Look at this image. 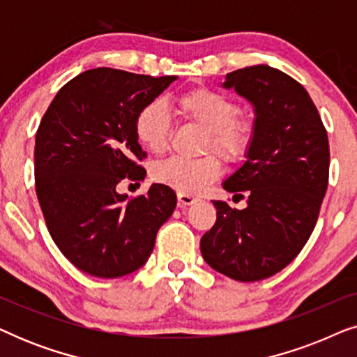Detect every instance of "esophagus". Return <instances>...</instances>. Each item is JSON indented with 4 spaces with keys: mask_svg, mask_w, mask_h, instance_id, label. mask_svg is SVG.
I'll return each mask as SVG.
<instances>
[{
    "mask_svg": "<svg viewBox=\"0 0 357 357\" xmlns=\"http://www.w3.org/2000/svg\"><path fill=\"white\" fill-rule=\"evenodd\" d=\"M178 197V206L180 208H185V206H190V204L197 203L198 202V197H195V195H188V193H177Z\"/></svg>",
    "mask_w": 357,
    "mask_h": 357,
    "instance_id": "34e87169",
    "label": "esophagus"
}]
</instances>
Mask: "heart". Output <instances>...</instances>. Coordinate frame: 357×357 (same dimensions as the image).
<instances>
[{
	"instance_id": "1",
	"label": "heart",
	"mask_w": 357,
	"mask_h": 357,
	"mask_svg": "<svg viewBox=\"0 0 357 357\" xmlns=\"http://www.w3.org/2000/svg\"><path fill=\"white\" fill-rule=\"evenodd\" d=\"M177 109L185 120L206 130L203 149H214L229 162H238L248 154L255 138V121L238 114L231 97L213 89H195L178 97ZM136 138L149 153L160 154L167 148L170 115L164 102L154 100L136 116ZM222 172L214 154L198 159L170 158L155 165L154 178L180 193H198Z\"/></svg>"
}]
</instances>
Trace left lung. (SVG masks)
Here are the masks:
<instances>
[{
	"label": "left lung",
	"instance_id": "8db88e82",
	"mask_svg": "<svg viewBox=\"0 0 357 357\" xmlns=\"http://www.w3.org/2000/svg\"><path fill=\"white\" fill-rule=\"evenodd\" d=\"M222 86L255 109L247 160L222 183L247 208L213 202L216 222L199 247L213 270L260 281L289 265L314 231L328 187V136L309 92L276 68H242Z\"/></svg>",
	"mask_w": 357,
	"mask_h": 357
}]
</instances>
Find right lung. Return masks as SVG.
I'll return each mask as SVG.
<instances>
[{
    "label": "right lung",
    "mask_w": 357,
    "mask_h": 357,
    "mask_svg": "<svg viewBox=\"0 0 357 357\" xmlns=\"http://www.w3.org/2000/svg\"><path fill=\"white\" fill-rule=\"evenodd\" d=\"M177 76L96 68L58 91L36 136V192L48 232L76 268L130 275L148 261L177 197L167 185L128 198L116 187L144 180L136 116Z\"/></svg>",
    "instance_id": "right-lung-1"
}]
</instances>
